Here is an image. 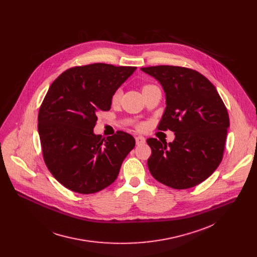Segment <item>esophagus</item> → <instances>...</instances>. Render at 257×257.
<instances>
[{
    "mask_svg": "<svg viewBox=\"0 0 257 257\" xmlns=\"http://www.w3.org/2000/svg\"><path fill=\"white\" fill-rule=\"evenodd\" d=\"M136 143H137V145H144L146 143V139L142 136L136 137Z\"/></svg>",
    "mask_w": 257,
    "mask_h": 257,
    "instance_id": "34e87169",
    "label": "esophagus"
}]
</instances>
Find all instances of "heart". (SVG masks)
Segmentation results:
<instances>
[{"label":"heart","mask_w":257,"mask_h":257,"mask_svg":"<svg viewBox=\"0 0 257 257\" xmlns=\"http://www.w3.org/2000/svg\"><path fill=\"white\" fill-rule=\"evenodd\" d=\"M150 87H152V85H145V86H144V88H143V91H144V90H147V89L150 88ZM119 98H120V91H119V90H117V91L112 95V98H111L112 103H116V102H118Z\"/></svg>","instance_id":"heart-1"}]
</instances>
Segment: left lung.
Instances as JSON below:
<instances>
[{
	"label": "left lung",
	"instance_id": "1",
	"mask_svg": "<svg viewBox=\"0 0 257 257\" xmlns=\"http://www.w3.org/2000/svg\"><path fill=\"white\" fill-rule=\"evenodd\" d=\"M142 71L154 77L165 92L166 108L157 130L175 134L168 145L147 140L151 175L173 189L202 183L220 165L229 126L216 87L204 75L185 67L159 65Z\"/></svg>",
	"mask_w": 257,
	"mask_h": 257
}]
</instances>
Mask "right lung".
Returning <instances> with one entry per match:
<instances>
[{
	"mask_svg": "<svg viewBox=\"0 0 257 257\" xmlns=\"http://www.w3.org/2000/svg\"><path fill=\"white\" fill-rule=\"evenodd\" d=\"M136 69L105 63L77 66L50 85L38 111V135L48 170L67 189L92 194L116 179L136 141L121 131L103 139L93 130L97 113L110 110L112 95Z\"/></svg>",
	"mask_w": 257,
	"mask_h": 257,
	"instance_id": "add662e5",
	"label": "right lung"
}]
</instances>
